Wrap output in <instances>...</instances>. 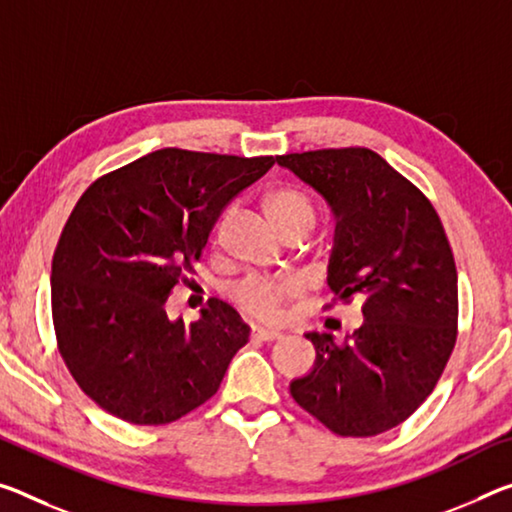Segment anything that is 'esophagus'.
Segmentation results:
<instances>
[{
	"mask_svg": "<svg viewBox=\"0 0 512 512\" xmlns=\"http://www.w3.org/2000/svg\"><path fill=\"white\" fill-rule=\"evenodd\" d=\"M253 337L262 339V342H273V339H280L282 332L275 328H264V326H255L253 328Z\"/></svg>",
	"mask_w": 512,
	"mask_h": 512,
	"instance_id": "esophagus-1",
	"label": "esophagus"
}]
</instances>
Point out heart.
I'll return each mask as SVG.
<instances>
[{
	"label": "heart",
	"mask_w": 512,
	"mask_h": 512,
	"mask_svg": "<svg viewBox=\"0 0 512 512\" xmlns=\"http://www.w3.org/2000/svg\"><path fill=\"white\" fill-rule=\"evenodd\" d=\"M269 209L275 223L285 234L310 232L316 221L314 200L305 191L294 189V186L273 191L269 198ZM225 221L227 216L221 221V230L225 227ZM300 289H303V282L296 278H248L237 287V298L248 312L271 319L280 312L282 300L300 294Z\"/></svg>",
	"instance_id": "heart-1"
}]
</instances>
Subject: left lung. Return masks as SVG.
Segmentation results:
<instances>
[{
    "instance_id": "left-lung-1",
    "label": "left lung",
    "mask_w": 512,
    "mask_h": 512,
    "mask_svg": "<svg viewBox=\"0 0 512 512\" xmlns=\"http://www.w3.org/2000/svg\"><path fill=\"white\" fill-rule=\"evenodd\" d=\"M328 202L335 239L328 287L364 298L344 344L307 332L314 367L289 392L344 437H371L428 399L456 344L458 273L440 216L415 184L367 148L275 157Z\"/></svg>"
}]
</instances>
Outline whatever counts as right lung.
Returning <instances> with one entry per match:
<instances>
[{
  "instance_id": "obj_1",
  "label": "right lung",
  "mask_w": 512,
  "mask_h": 512,
  "mask_svg": "<svg viewBox=\"0 0 512 512\" xmlns=\"http://www.w3.org/2000/svg\"><path fill=\"white\" fill-rule=\"evenodd\" d=\"M275 157L154 150L86 189L52 259V319L72 378L109 415L159 426L218 392L250 326L212 298L186 326L166 300L223 209Z\"/></svg>"
}]
</instances>
